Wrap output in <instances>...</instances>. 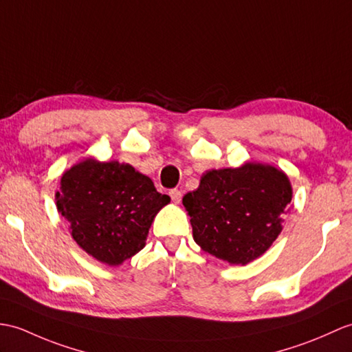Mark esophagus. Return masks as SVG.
<instances>
[{
	"label": "esophagus",
	"mask_w": 352,
	"mask_h": 352,
	"mask_svg": "<svg viewBox=\"0 0 352 352\" xmlns=\"http://www.w3.org/2000/svg\"><path fill=\"white\" fill-rule=\"evenodd\" d=\"M169 196H170V199H173L175 204H178L179 201H182V192H179L178 189H170L169 190Z\"/></svg>",
	"instance_id": "obj_1"
}]
</instances>
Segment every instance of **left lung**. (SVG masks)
I'll use <instances>...</instances> for the list:
<instances>
[{"instance_id":"obj_1","label":"left lung","mask_w":352,"mask_h":352,"mask_svg":"<svg viewBox=\"0 0 352 352\" xmlns=\"http://www.w3.org/2000/svg\"><path fill=\"white\" fill-rule=\"evenodd\" d=\"M292 199L288 177L261 163L213 169L202 175L183 206L193 240L230 264H248L272 246L282 231V214Z\"/></svg>"}]
</instances>
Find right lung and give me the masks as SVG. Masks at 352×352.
<instances>
[{"instance_id":"right-lung-1","label":"right lung","mask_w":352,"mask_h":352,"mask_svg":"<svg viewBox=\"0 0 352 352\" xmlns=\"http://www.w3.org/2000/svg\"><path fill=\"white\" fill-rule=\"evenodd\" d=\"M169 201L133 166L94 159L64 173L56 192V207L70 222L73 239L108 265L144 249L154 216Z\"/></svg>"}]
</instances>
